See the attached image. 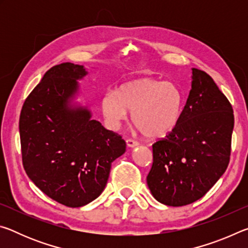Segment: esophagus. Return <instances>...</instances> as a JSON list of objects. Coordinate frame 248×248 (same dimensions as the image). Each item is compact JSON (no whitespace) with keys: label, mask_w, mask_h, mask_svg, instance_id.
I'll return each mask as SVG.
<instances>
[{"label":"esophagus","mask_w":248,"mask_h":248,"mask_svg":"<svg viewBox=\"0 0 248 248\" xmlns=\"http://www.w3.org/2000/svg\"><path fill=\"white\" fill-rule=\"evenodd\" d=\"M125 142H127V146H128V148H136V146L139 145V143H138L137 141H134V140H132V139H128Z\"/></svg>","instance_id":"obj_1"}]
</instances>
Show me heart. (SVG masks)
Wrapping results in <instances>:
<instances>
[{
	"label": "heart",
	"instance_id": "b5f03b06",
	"mask_svg": "<svg viewBox=\"0 0 248 248\" xmlns=\"http://www.w3.org/2000/svg\"><path fill=\"white\" fill-rule=\"evenodd\" d=\"M102 111L111 128H118L132 111L136 127L150 139L165 137L177 127L184 95L176 84L150 78L133 79L108 92L102 98Z\"/></svg>",
	"mask_w": 248,
	"mask_h": 248
}]
</instances>
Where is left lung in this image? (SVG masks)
<instances>
[{
    "label": "left lung",
    "instance_id": "8db88e82",
    "mask_svg": "<svg viewBox=\"0 0 248 248\" xmlns=\"http://www.w3.org/2000/svg\"><path fill=\"white\" fill-rule=\"evenodd\" d=\"M233 128L228 98L209 74L192 69L191 90L177 127L153 144L146 183L154 198L182 207L207 194L229 165Z\"/></svg>",
    "mask_w": 248,
    "mask_h": 248
}]
</instances>
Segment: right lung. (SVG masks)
<instances>
[{
  "label": "right lung",
  "instance_id": "right-lung-1",
  "mask_svg": "<svg viewBox=\"0 0 248 248\" xmlns=\"http://www.w3.org/2000/svg\"><path fill=\"white\" fill-rule=\"evenodd\" d=\"M89 74L70 62L53 66L29 94L19 117L23 165L49 198L71 208L92 202L106 187L111 163L125 152L120 136L78 102Z\"/></svg>",
  "mask_w": 248,
  "mask_h": 248
}]
</instances>
